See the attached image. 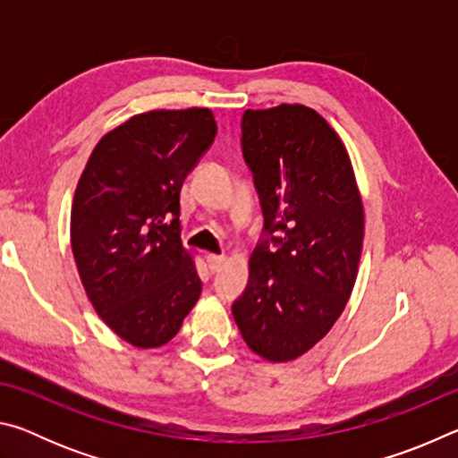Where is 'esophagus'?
Here are the masks:
<instances>
[{"label": "esophagus", "mask_w": 458, "mask_h": 458, "mask_svg": "<svg viewBox=\"0 0 458 458\" xmlns=\"http://www.w3.org/2000/svg\"><path fill=\"white\" fill-rule=\"evenodd\" d=\"M206 260H208V267H210L212 273H218L224 265V260H226V257H224V254H208Z\"/></svg>", "instance_id": "34e87169"}]
</instances>
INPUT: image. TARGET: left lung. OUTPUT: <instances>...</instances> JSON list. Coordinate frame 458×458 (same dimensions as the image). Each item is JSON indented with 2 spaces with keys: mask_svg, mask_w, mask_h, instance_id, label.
Here are the masks:
<instances>
[{
  "mask_svg": "<svg viewBox=\"0 0 458 458\" xmlns=\"http://www.w3.org/2000/svg\"><path fill=\"white\" fill-rule=\"evenodd\" d=\"M240 143L265 228L232 315L254 353L289 361L344 313L361 257V198L345 145L313 108L244 111Z\"/></svg>",
  "mask_w": 458,
  "mask_h": 458,
  "instance_id": "left-lung-1",
  "label": "left lung"
}]
</instances>
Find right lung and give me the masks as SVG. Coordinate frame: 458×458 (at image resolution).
<instances>
[{"mask_svg":"<svg viewBox=\"0 0 458 458\" xmlns=\"http://www.w3.org/2000/svg\"><path fill=\"white\" fill-rule=\"evenodd\" d=\"M216 131L210 108L135 114L100 139L76 185L71 242L82 286L135 347L167 344L199 299L180 193Z\"/></svg>","mask_w":458,"mask_h":458,"instance_id":"1","label":"right lung"}]
</instances>
